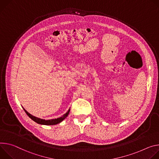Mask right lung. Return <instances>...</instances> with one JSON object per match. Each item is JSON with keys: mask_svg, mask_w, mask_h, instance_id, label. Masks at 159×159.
I'll list each match as a JSON object with an SVG mask.
<instances>
[{"mask_svg": "<svg viewBox=\"0 0 159 159\" xmlns=\"http://www.w3.org/2000/svg\"><path fill=\"white\" fill-rule=\"evenodd\" d=\"M23 109H24L25 112H26V114L29 116L30 118H31L35 122H37V123H38V124H40V125H56L57 124H59V123L61 122L66 117H67V116L69 113V111H70V109H69L66 114H64L62 116L58 117L57 119L45 120V119H43L37 117H34V116H32L31 114H30L29 112H28L24 108H23Z\"/></svg>", "mask_w": 159, "mask_h": 159, "instance_id": "1", "label": "right lung"}]
</instances>
